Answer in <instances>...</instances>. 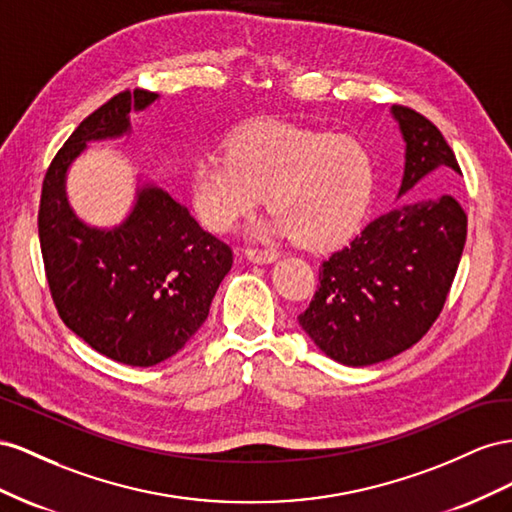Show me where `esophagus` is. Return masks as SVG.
<instances>
[{
    "label": "esophagus",
    "mask_w": 512,
    "mask_h": 512,
    "mask_svg": "<svg viewBox=\"0 0 512 512\" xmlns=\"http://www.w3.org/2000/svg\"><path fill=\"white\" fill-rule=\"evenodd\" d=\"M244 255L253 264H272V261L279 259V253L274 248H246Z\"/></svg>",
    "instance_id": "esophagus-1"
}]
</instances>
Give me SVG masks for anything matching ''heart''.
<instances>
[{"label":"heart","instance_id":"1","mask_svg":"<svg viewBox=\"0 0 512 512\" xmlns=\"http://www.w3.org/2000/svg\"><path fill=\"white\" fill-rule=\"evenodd\" d=\"M373 188L375 160L362 139L276 120L238 130L227 152L203 154L191 173L195 212L212 231L236 229L268 193L274 214L257 236L294 233L309 246L352 231Z\"/></svg>","mask_w":512,"mask_h":512}]
</instances>
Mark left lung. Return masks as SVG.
Instances as JSON below:
<instances>
[{"label": "left lung", "mask_w": 512, "mask_h": 512, "mask_svg": "<svg viewBox=\"0 0 512 512\" xmlns=\"http://www.w3.org/2000/svg\"><path fill=\"white\" fill-rule=\"evenodd\" d=\"M405 141L399 197L425 178L459 173L450 145L425 115L392 107ZM467 236V216L450 195L399 203L332 253L298 321L328 358L369 367L410 349L444 309Z\"/></svg>", "instance_id": "8db88e82"}]
</instances>
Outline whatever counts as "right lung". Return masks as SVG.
I'll return each mask as SVG.
<instances>
[{
	"instance_id": "right-lung-1",
	"label": "right lung",
	"mask_w": 512,
	"mask_h": 512,
	"mask_svg": "<svg viewBox=\"0 0 512 512\" xmlns=\"http://www.w3.org/2000/svg\"><path fill=\"white\" fill-rule=\"evenodd\" d=\"M158 100L122 92L85 118L57 152L42 182L38 236L55 309L98 354L130 367L178 354L208 319L231 248L203 231L186 206L139 180L120 225H87L70 208L68 169L87 143L130 135V113Z\"/></svg>"
}]
</instances>
